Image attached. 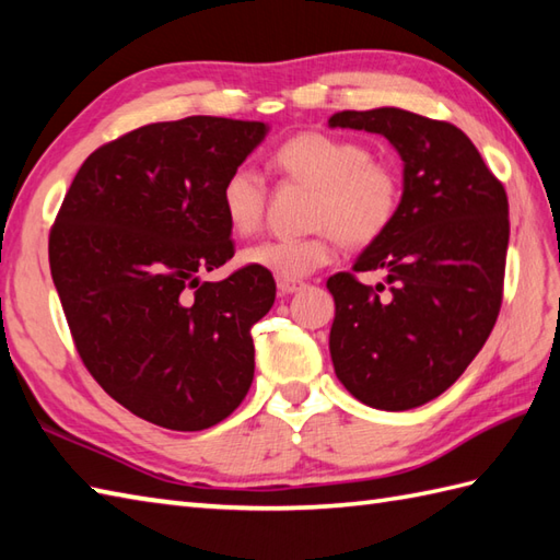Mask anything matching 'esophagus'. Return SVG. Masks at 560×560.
Instances as JSON below:
<instances>
[{
  "instance_id": "1",
  "label": "esophagus",
  "mask_w": 560,
  "mask_h": 560,
  "mask_svg": "<svg viewBox=\"0 0 560 560\" xmlns=\"http://www.w3.org/2000/svg\"><path fill=\"white\" fill-rule=\"evenodd\" d=\"M277 287H279V291H281V293H295V291L305 289V283H303V281H299V279H279V281H277Z\"/></svg>"
}]
</instances>
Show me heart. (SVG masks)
Masks as SVG:
<instances>
[{
  "label": "heart",
  "instance_id": "heart-1",
  "mask_svg": "<svg viewBox=\"0 0 560 560\" xmlns=\"http://www.w3.org/2000/svg\"><path fill=\"white\" fill-rule=\"evenodd\" d=\"M273 165L289 180L313 189L305 237H273L243 249V265L277 279H301L325 267L339 241L363 247L380 241L401 207V180L389 163L349 137L301 132L273 151ZM267 207V185L247 165H237L221 185V209L231 231L259 229Z\"/></svg>",
  "mask_w": 560,
  "mask_h": 560
}]
</instances>
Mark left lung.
<instances>
[{"label": "left lung", "instance_id": "obj_1", "mask_svg": "<svg viewBox=\"0 0 560 560\" xmlns=\"http://www.w3.org/2000/svg\"><path fill=\"white\" fill-rule=\"evenodd\" d=\"M329 127L383 135L404 161L401 207L351 271L329 277L337 377L373 409L407 411L467 371L501 313L508 195L459 127L399 108L341 110ZM361 270H385L377 288Z\"/></svg>", "mask_w": 560, "mask_h": 560}]
</instances>
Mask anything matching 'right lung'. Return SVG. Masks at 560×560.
Instances as JSON below:
<instances>
[{
  "mask_svg": "<svg viewBox=\"0 0 560 560\" xmlns=\"http://www.w3.org/2000/svg\"><path fill=\"white\" fill-rule=\"evenodd\" d=\"M265 122L192 115L117 137L83 161L50 229V271L93 380L139 419L205 431L255 377L253 327L277 283L233 257L221 185Z\"/></svg>",
  "mask_w": 560,
  "mask_h": 560,
  "instance_id": "add662e5",
  "label": "right lung"
}]
</instances>
